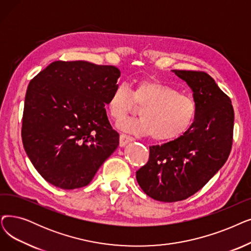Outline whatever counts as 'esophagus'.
Listing matches in <instances>:
<instances>
[{"label":"esophagus","mask_w":251,"mask_h":251,"mask_svg":"<svg viewBox=\"0 0 251 251\" xmlns=\"http://www.w3.org/2000/svg\"><path fill=\"white\" fill-rule=\"evenodd\" d=\"M133 140H134V138L132 136H129V135L122 133L121 135H120V147H124L127 144L131 143V141H133Z\"/></svg>","instance_id":"obj_1"}]
</instances>
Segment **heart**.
Wrapping results in <instances>:
<instances>
[{
  "instance_id": "b5f03b06",
  "label": "heart",
  "mask_w": 251,
  "mask_h": 251,
  "mask_svg": "<svg viewBox=\"0 0 251 251\" xmlns=\"http://www.w3.org/2000/svg\"><path fill=\"white\" fill-rule=\"evenodd\" d=\"M133 101L143 104L138 118L124 119L118 127L127 132L149 136L156 141H171L186 133L193 125L197 105L174 87L154 79H140L133 88L118 84L105 101V110L116 121L131 112Z\"/></svg>"
}]
</instances>
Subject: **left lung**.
I'll return each instance as SVG.
<instances>
[{"label": "left lung", "instance_id": "1", "mask_svg": "<svg viewBox=\"0 0 251 251\" xmlns=\"http://www.w3.org/2000/svg\"><path fill=\"white\" fill-rule=\"evenodd\" d=\"M172 72L192 89L197 115L182 136L150 147L148 163L136 171L141 190L161 202L184 200L202 189L224 166L233 141L230 97L204 72Z\"/></svg>", "mask_w": 251, "mask_h": 251}]
</instances>
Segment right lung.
<instances>
[{
    "label": "right lung",
    "mask_w": 251,
    "mask_h": 251,
    "mask_svg": "<svg viewBox=\"0 0 251 251\" xmlns=\"http://www.w3.org/2000/svg\"><path fill=\"white\" fill-rule=\"evenodd\" d=\"M121 72L88 61H54L27 87L21 136L49 183L85 187L119 146L104 108Z\"/></svg>",
    "instance_id": "right-lung-1"
}]
</instances>
